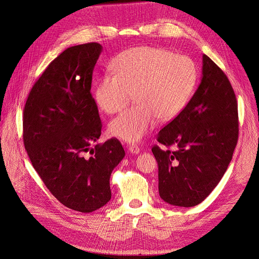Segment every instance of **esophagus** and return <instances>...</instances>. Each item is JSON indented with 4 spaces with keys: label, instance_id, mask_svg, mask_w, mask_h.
<instances>
[{
    "label": "esophagus",
    "instance_id": "esophagus-1",
    "mask_svg": "<svg viewBox=\"0 0 259 259\" xmlns=\"http://www.w3.org/2000/svg\"><path fill=\"white\" fill-rule=\"evenodd\" d=\"M128 150H129V152L132 153V154H138V153L141 151V149L138 147L137 145H131V146H129Z\"/></svg>",
    "mask_w": 259,
    "mask_h": 259
}]
</instances>
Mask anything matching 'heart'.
Returning <instances> with one entry per match:
<instances>
[{"label": "heart", "instance_id": "1", "mask_svg": "<svg viewBox=\"0 0 259 259\" xmlns=\"http://www.w3.org/2000/svg\"><path fill=\"white\" fill-rule=\"evenodd\" d=\"M111 74L100 78L94 90L99 109L108 114L123 109L133 94L137 105L109 122V133L127 143L144 138L156 118L177 117L192 96L198 71L185 55L161 48L141 47L120 53L110 64Z\"/></svg>", "mask_w": 259, "mask_h": 259}]
</instances>
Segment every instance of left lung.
<instances>
[{
  "label": "left lung",
  "mask_w": 259,
  "mask_h": 259,
  "mask_svg": "<svg viewBox=\"0 0 259 259\" xmlns=\"http://www.w3.org/2000/svg\"><path fill=\"white\" fill-rule=\"evenodd\" d=\"M238 107L227 75L208 56L202 57L201 82L177 117L157 133L159 193L168 204L192 207L220 182L238 140Z\"/></svg>",
  "instance_id": "obj_1"
}]
</instances>
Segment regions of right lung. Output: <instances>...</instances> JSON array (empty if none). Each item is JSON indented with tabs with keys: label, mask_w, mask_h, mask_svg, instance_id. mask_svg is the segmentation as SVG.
Returning <instances> with one entry per match:
<instances>
[{
	"label": "right lung",
	"mask_w": 259,
	"mask_h": 259,
	"mask_svg": "<svg viewBox=\"0 0 259 259\" xmlns=\"http://www.w3.org/2000/svg\"><path fill=\"white\" fill-rule=\"evenodd\" d=\"M102 52L95 42L62 52L33 84L23 112V141L33 168L60 203L81 212L110 201L111 174L125 156L116 139L91 148L102 134L91 94Z\"/></svg>",
	"instance_id": "obj_1"
}]
</instances>
